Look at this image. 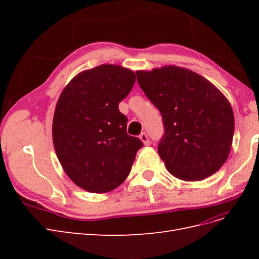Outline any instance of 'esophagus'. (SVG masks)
<instances>
[{
  "label": "esophagus",
  "mask_w": 259,
  "mask_h": 259,
  "mask_svg": "<svg viewBox=\"0 0 259 259\" xmlns=\"http://www.w3.org/2000/svg\"><path fill=\"white\" fill-rule=\"evenodd\" d=\"M139 138H140V140H142V142L144 143L145 146H149V145H150V139H149V137H148V135L146 134V133H142V134L139 135Z\"/></svg>",
  "instance_id": "obj_1"
}]
</instances>
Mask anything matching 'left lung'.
<instances>
[{
	"instance_id": "1",
	"label": "left lung",
	"mask_w": 259,
	"mask_h": 259,
	"mask_svg": "<svg viewBox=\"0 0 259 259\" xmlns=\"http://www.w3.org/2000/svg\"><path fill=\"white\" fill-rule=\"evenodd\" d=\"M164 125L158 152L176 178L202 180L228 159L234 132L229 101L215 85L189 69L164 66L136 72Z\"/></svg>"
}]
</instances>
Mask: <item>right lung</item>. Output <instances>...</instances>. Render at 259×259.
Here are the masks:
<instances>
[{
  "instance_id": "obj_1",
  "label": "right lung",
  "mask_w": 259,
  "mask_h": 259,
  "mask_svg": "<svg viewBox=\"0 0 259 259\" xmlns=\"http://www.w3.org/2000/svg\"><path fill=\"white\" fill-rule=\"evenodd\" d=\"M136 74L116 65H100L75 75L57 101L53 143L66 174L82 189L105 193L128 176L144 146L127 135V117L119 110Z\"/></svg>"
}]
</instances>
